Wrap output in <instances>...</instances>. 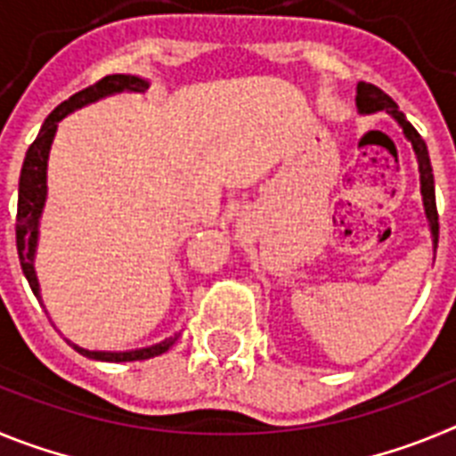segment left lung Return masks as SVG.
<instances>
[{"instance_id":"1","label":"left lung","mask_w":456,"mask_h":456,"mask_svg":"<svg viewBox=\"0 0 456 456\" xmlns=\"http://www.w3.org/2000/svg\"><path fill=\"white\" fill-rule=\"evenodd\" d=\"M356 104L363 114H372V111H381L386 109L388 114H393L397 118V123L402 125L406 139L411 141V146L418 155V167H420V189H422V203H425L427 219L432 225V240H434V251L438 247V209H436V191H434V173H432V162H429V152H427V143L422 141V136L418 134V130L406 120V116L402 114L395 100L390 98L388 93H384L379 86L368 82L358 84V95Z\"/></svg>"}]
</instances>
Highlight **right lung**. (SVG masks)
<instances>
[{"mask_svg":"<svg viewBox=\"0 0 456 456\" xmlns=\"http://www.w3.org/2000/svg\"><path fill=\"white\" fill-rule=\"evenodd\" d=\"M148 82H143L141 77L134 75H107L100 82H95L93 86L84 88V91L75 93L66 102H61L59 107L52 111L45 118L43 127H40L38 136L27 151L24 157L22 171H20V189H18V221H15V241H18V256H20V267H22L24 276L29 281L31 289L38 297V281H36L34 272V253H36V240H38V219L40 212H43V205H45V193H47V155H50L52 139H54L56 123L68 116L75 109L84 107L88 102H95V100L104 98V95H111V93L120 91H134L141 93L146 91ZM178 340V333L167 340L151 345V347L141 349H130V352H88V349L77 347L72 345V349H77L82 356L95 358V361H109V363H123V361H146V358L159 356V354L167 352L168 347H173V342Z\"/></svg>","mask_w":456,"mask_h":456,"instance_id":"add662e5","label":"right lung"}]
</instances>
